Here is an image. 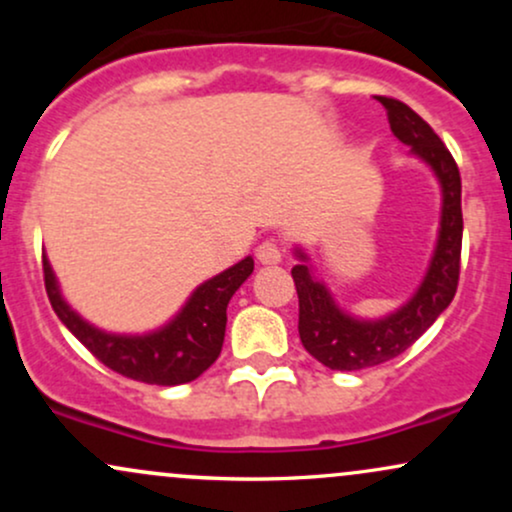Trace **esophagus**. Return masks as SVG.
Wrapping results in <instances>:
<instances>
[{
    "label": "esophagus",
    "mask_w": 512,
    "mask_h": 512,
    "mask_svg": "<svg viewBox=\"0 0 512 512\" xmlns=\"http://www.w3.org/2000/svg\"><path fill=\"white\" fill-rule=\"evenodd\" d=\"M255 255L260 264H279L281 262V248L274 243V240H264L262 245H257Z\"/></svg>",
    "instance_id": "34e87169"
}]
</instances>
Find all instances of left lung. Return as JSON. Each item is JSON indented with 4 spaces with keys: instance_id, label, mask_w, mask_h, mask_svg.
Returning <instances> with one entry per match:
<instances>
[{
    "instance_id": "1",
    "label": "left lung",
    "mask_w": 512,
    "mask_h": 512,
    "mask_svg": "<svg viewBox=\"0 0 512 512\" xmlns=\"http://www.w3.org/2000/svg\"><path fill=\"white\" fill-rule=\"evenodd\" d=\"M387 108L392 134L409 146V156L431 168L440 185V226L431 262L407 303L383 317H356L339 308L330 286L317 279L303 248H293L291 269L298 291V334L310 356L332 370H361L404 354L452 303L460 279L462 182L455 158L440 137L409 105L378 98Z\"/></svg>"
}]
</instances>
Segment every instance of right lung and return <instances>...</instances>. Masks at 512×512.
Here are the masks:
<instances>
[{
	"label": "right lung",
	"instance_id": "obj_1",
	"mask_svg": "<svg viewBox=\"0 0 512 512\" xmlns=\"http://www.w3.org/2000/svg\"><path fill=\"white\" fill-rule=\"evenodd\" d=\"M252 269L255 260L245 257L199 284L166 325L144 334H117L91 325L64 301L60 281L52 272L48 255H43L45 291L62 325L110 370L149 385L192 383L219 358L228 301L245 284Z\"/></svg>",
	"mask_w": 512,
	"mask_h": 512
}]
</instances>
